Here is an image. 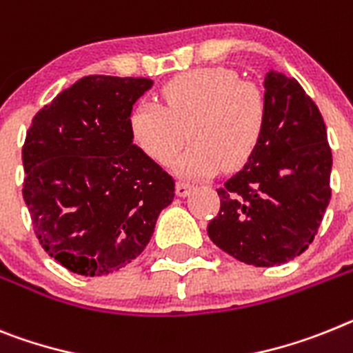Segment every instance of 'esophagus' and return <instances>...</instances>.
Instances as JSON below:
<instances>
[{
  "mask_svg": "<svg viewBox=\"0 0 353 353\" xmlns=\"http://www.w3.org/2000/svg\"><path fill=\"white\" fill-rule=\"evenodd\" d=\"M191 191L192 185L189 182H183V180H179V182H176V194H179L180 198H185Z\"/></svg>",
  "mask_w": 353,
  "mask_h": 353,
  "instance_id": "34e87169",
  "label": "esophagus"
}]
</instances>
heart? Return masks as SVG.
<instances>
[{
  "mask_svg": "<svg viewBox=\"0 0 353 353\" xmlns=\"http://www.w3.org/2000/svg\"><path fill=\"white\" fill-rule=\"evenodd\" d=\"M164 107L143 99L128 116L134 144L159 164L182 146L180 126L192 143L174 168L185 176H210L225 164L237 170L254 157L266 128L263 92L225 68L192 69L162 87Z\"/></svg>",
  "mask_w": 353,
  "mask_h": 353,
  "instance_id": "heart-1",
  "label": "heart"
}]
</instances>
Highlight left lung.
Segmentation results:
<instances>
[{"label": "left lung", "instance_id": "1", "mask_svg": "<svg viewBox=\"0 0 353 353\" xmlns=\"http://www.w3.org/2000/svg\"><path fill=\"white\" fill-rule=\"evenodd\" d=\"M266 128L254 157L225 182L207 234L241 263H289L318 234L330 201L332 152L323 117L302 85L276 71L264 78Z\"/></svg>", "mask_w": 353, "mask_h": 353}]
</instances>
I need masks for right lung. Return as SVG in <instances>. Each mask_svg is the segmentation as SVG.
<instances>
[{"instance_id": "right-lung-1", "label": "right lung", "mask_w": 353, "mask_h": 353, "mask_svg": "<svg viewBox=\"0 0 353 353\" xmlns=\"http://www.w3.org/2000/svg\"><path fill=\"white\" fill-rule=\"evenodd\" d=\"M150 78L92 74L32 119L23 146V198L39 243L69 271L101 276L152 239L174 180L135 146L128 116Z\"/></svg>"}]
</instances>
